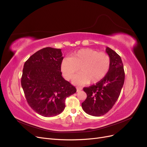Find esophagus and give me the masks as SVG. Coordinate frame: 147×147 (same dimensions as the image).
Returning a JSON list of instances; mask_svg holds the SVG:
<instances>
[{
	"mask_svg": "<svg viewBox=\"0 0 147 147\" xmlns=\"http://www.w3.org/2000/svg\"><path fill=\"white\" fill-rule=\"evenodd\" d=\"M76 90H77V92H79V91H80L81 90H82V88H81V87H77V88H76Z\"/></svg>",
	"mask_w": 147,
	"mask_h": 147,
	"instance_id": "obj_1",
	"label": "esophagus"
}]
</instances>
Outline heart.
Masks as SVG:
<instances>
[{
	"mask_svg": "<svg viewBox=\"0 0 147 147\" xmlns=\"http://www.w3.org/2000/svg\"><path fill=\"white\" fill-rule=\"evenodd\" d=\"M110 67V57L104 53L90 48H84L74 52L71 57L64 58L61 68L64 78L72 79L79 68L73 82L76 85H85L99 82L107 74Z\"/></svg>",
	"mask_w": 147,
	"mask_h": 147,
	"instance_id": "1",
	"label": "heart"
}]
</instances>
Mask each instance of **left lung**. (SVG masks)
<instances>
[{
  "label": "left lung",
  "mask_w": 147,
  "mask_h": 147,
  "mask_svg": "<svg viewBox=\"0 0 147 147\" xmlns=\"http://www.w3.org/2000/svg\"><path fill=\"white\" fill-rule=\"evenodd\" d=\"M105 51L110 57L107 74L96 85L84 88L87 97L82 103V107L86 113L93 116H103L111 109L124 84L125 72L120 56L109 47Z\"/></svg>",
  "instance_id": "8db88e82"
}]
</instances>
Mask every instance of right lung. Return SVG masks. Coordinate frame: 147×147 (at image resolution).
Segmentation results:
<instances>
[{
	"mask_svg": "<svg viewBox=\"0 0 147 147\" xmlns=\"http://www.w3.org/2000/svg\"><path fill=\"white\" fill-rule=\"evenodd\" d=\"M61 49L46 47L36 52L25 62L21 85L32 110L44 117H53L65 109V100L76 89L65 80L61 65Z\"/></svg>",
	"mask_w": 147,
	"mask_h": 147,
	"instance_id": "right-lung-1",
	"label": "right lung"
}]
</instances>
